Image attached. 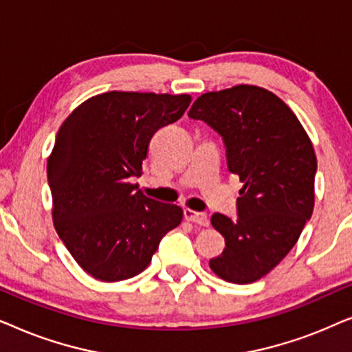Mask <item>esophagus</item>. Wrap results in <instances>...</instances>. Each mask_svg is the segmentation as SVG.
<instances>
[{"label":"esophagus","instance_id":"obj_1","mask_svg":"<svg viewBox=\"0 0 352 352\" xmlns=\"http://www.w3.org/2000/svg\"><path fill=\"white\" fill-rule=\"evenodd\" d=\"M184 218L187 221H190V223H195V224H200L206 228V226H210V219L206 213H200V211H194L190 208H186L184 210Z\"/></svg>","mask_w":352,"mask_h":352}]
</instances>
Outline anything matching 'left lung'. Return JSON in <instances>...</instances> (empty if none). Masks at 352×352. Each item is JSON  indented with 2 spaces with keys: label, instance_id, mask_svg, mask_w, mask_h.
<instances>
[{
  "label": "left lung",
  "instance_id": "left-lung-1",
  "mask_svg": "<svg viewBox=\"0 0 352 352\" xmlns=\"http://www.w3.org/2000/svg\"><path fill=\"white\" fill-rule=\"evenodd\" d=\"M189 117L204 120L224 139L230 173L243 187L239 218L214 213L211 224L226 248L210 267L226 282L253 283L290 253L314 210L317 158L293 110L254 85L210 91Z\"/></svg>",
  "mask_w": 352,
  "mask_h": 352
}]
</instances>
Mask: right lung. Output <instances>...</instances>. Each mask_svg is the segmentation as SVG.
<instances>
[{
    "label": "right lung",
    "instance_id": "1",
    "mask_svg": "<svg viewBox=\"0 0 352 352\" xmlns=\"http://www.w3.org/2000/svg\"><path fill=\"white\" fill-rule=\"evenodd\" d=\"M190 100L109 91L62 122L46 166L52 223L78 266L98 280L141 274L163 235L181 224V206L148 199L129 177L142 173L157 129L179 120Z\"/></svg>",
    "mask_w": 352,
    "mask_h": 352
}]
</instances>
